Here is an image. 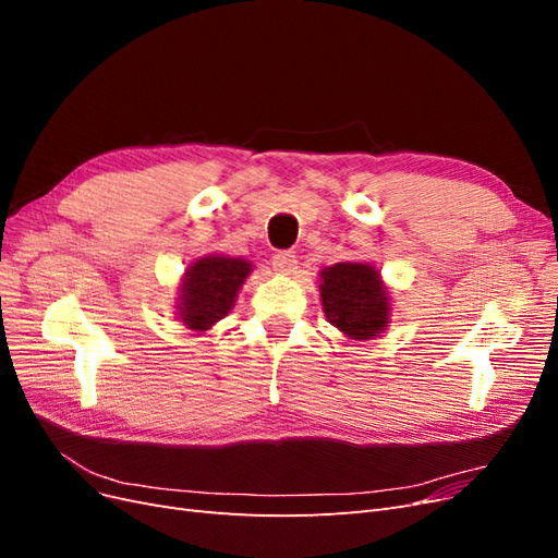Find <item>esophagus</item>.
Instances as JSON below:
<instances>
[{
    "label": "esophagus",
    "mask_w": 558,
    "mask_h": 558,
    "mask_svg": "<svg viewBox=\"0 0 558 558\" xmlns=\"http://www.w3.org/2000/svg\"><path fill=\"white\" fill-rule=\"evenodd\" d=\"M272 265H275L279 275H293L295 267H298V260H295L291 251H279V253H275Z\"/></svg>",
    "instance_id": "1"
}]
</instances>
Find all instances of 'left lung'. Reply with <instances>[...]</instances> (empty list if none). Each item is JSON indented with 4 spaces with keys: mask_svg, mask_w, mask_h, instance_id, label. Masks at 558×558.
<instances>
[{
    "mask_svg": "<svg viewBox=\"0 0 558 558\" xmlns=\"http://www.w3.org/2000/svg\"><path fill=\"white\" fill-rule=\"evenodd\" d=\"M324 314L347 340H375L391 326V293L369 263H335L318 272Z\"/></svg>",
    "mask_w": 558,
    "mask_h": 558,
    "instance_id": "obj_1",
    "label": "left lung"
}]
</instances>
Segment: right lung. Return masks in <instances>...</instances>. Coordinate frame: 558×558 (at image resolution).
<instances>
[{"label":"right lung","instance_id":"1","mask_svg":"<svg viewBox=\"0 0 558 558\" xmlns=\"http://www.w3.org/2000/svg\"><path fill=\"white\" fill-rule=\"evenodd\" d=\"M253 265L246 258H232L223 253H207L185 267L177 295V318L202 335L226 318L238 302V295Z\"/></svg>","mask_w":558,"mask_h":558}]
</instances>
